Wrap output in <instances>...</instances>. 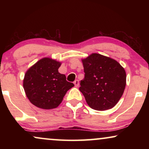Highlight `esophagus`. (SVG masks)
Masks as SVG:
<instances>
[{
  "label": "esophagus",
  "mask_w": 149,
  "mask_h": 149,
  "mask_svg": "<svg viewBox=\"0 0 149 149\" xmlns=\"http://www.w3.org/2000/svg\"><path fill=\"white\" fill-rule=\"evenodd\" d=\"M74 86L75 87H78L79 86V81L77 80H75L74 81Z\"/></svg>",
  "instance_id": "34e87169"
}]
</instances>
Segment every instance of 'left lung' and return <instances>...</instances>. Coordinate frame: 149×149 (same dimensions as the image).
<instances>
[{
	"label": "left lung",
	"instance_id": "obj_1",
	"mask_svg": "<svg viewBox=\"0 0 149 149\" xmlns=\"http://www.w3.org/2000/svg\"><path fill=\"white\" fill-rule=\"evenodd\" d=\"M85 77L79 90L87 104L97 111L115 107L123 95L126 85L124 68L117 61L98 54L82 60Z\"/></svg>",
	"mask_w": 149,
	"mask_h": 149
}]
</instances>
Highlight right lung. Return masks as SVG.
<instances>
[{
    "label": "right lung",
    "mask_w": 149,
    "mask_h": 149,
    "mask_svg": "<svg viewBox=\"0 0 149 149\" xmlns=\"http://www.w3.org/2000/svg\"><path fill=\"white\" fill-rule=\"evenodd\" d=\"M61 64L52 59L40 60L26 72L24 88L32 104L40 109L58 107L68 89L74 86L58 72Z\"/></svg>",
    "instance_id": "1"
}]
</instances>
